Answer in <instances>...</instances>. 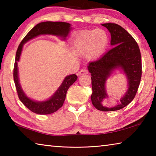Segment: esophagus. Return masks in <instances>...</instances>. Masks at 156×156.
<instances>
[{
    "label": "esophagus",
    "mask_w": 156,
    "mask_h": 156,
    "mask_svg": "<svg viewBox=\"0 0 156 156\" xmlns=\"http://www.w3.org/2000/svg\"><path fill=\"white\" fill-rule=\"evenodd\" d=\"M88 73V71L86 69H81L80 72H78V75H84V74H87Z\"/></svg>",
    "instance_id": "obj_1"
}]
</instances>
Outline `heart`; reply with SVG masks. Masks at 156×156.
Instances as JSON below:
<instances>
[{"label": "heart", "instance_id": "heart-1", "mask_svg": "<svg viewBox=\"0 0 156 156\" xmlns=\"http://www.w3.org/2000/svg\"><path fill=\"white\" fill-rule=\"evenodd\" d=\"M108 37L104 31L94 30L76 34L72 41L76 52L83 54L88 60L98 58L106 51Z\"/></svg>", "mask_w": 156, "mask_h": 156}]
</instances>
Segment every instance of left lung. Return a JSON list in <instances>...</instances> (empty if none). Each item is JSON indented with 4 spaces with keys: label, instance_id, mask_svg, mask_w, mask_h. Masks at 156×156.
<instances>
[{
    "label": "left lung",
    "instance_id": "left-lung-1",
    "mask_svg": "<svg viewBox=\"0 0 156 156\" xmlns=\"http://www.w3.org/2000/svg\"><path fill=\"white\" fill-rule=\"evenodd\" d=\"M102 25L110 32L111 44L113 47L100 59L89 63L88 70L91 75V99L98 110L112 112L122 109L135 98L142 76L141 54L135 39L123 27L115 23H105ZM115 68H120L126 73L128 89L119 104L108 108L102 105L103 100L108 97L105 83Z\"/></svg>",
    "mask_w": 156,
    "mask_h": 156
}]
</instances>
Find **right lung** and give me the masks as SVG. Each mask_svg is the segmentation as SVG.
<instances>
[{
	"label": "right lung",
	"mask_w": 156,
	"mask_h": 156,
	"mask_svg": "<svg viewBox=\"0 0 156 156\" xmlns=\"http://www.w3.org/2000/svg\"><path fill=\"white\" fill-rule=\"evenodd\" d=\"M71 29H72L71 25L68 23L51 22V21L40 23L29 31L18 47L14 67V80L18 96L20 101L26 107H27L31 112L37 113V114H50V113H54L57 110H58L64 103L68 89L75 83L78 77L76 74L66 76L61 85L59 87L58 90L49 100L42 102H36L32 100L26 96L23 92L19 83V78H18V61H19L20 60L23 46L31 39L40 35H44V34L60 36L62 38V40H65Z\"/></svg>",
	"instance_id": "1"
}]
</instances>
